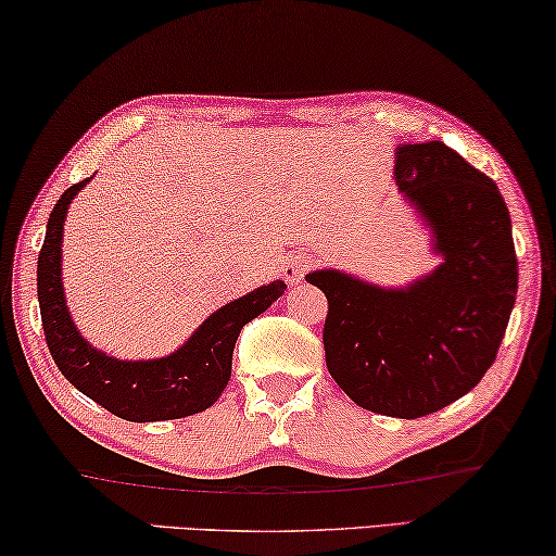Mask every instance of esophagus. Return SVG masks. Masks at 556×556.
<instances>
[{"mask_svg": "<svg viewBox=\"0 0 556 556\" xmlns=\"http://www.w3.org/2000/svg\"><path fill=\"white\" fill-rule=\"evenodd\" d=\"M309 267H312V256L306 252H296L285 262V269H281V275H285L289 285H300L306 271H309Z\"/></svg>", "mask_w": 556, "mask_h": 556, "instance_id": "obj_1", "label": "esophagus"}]
</instances>
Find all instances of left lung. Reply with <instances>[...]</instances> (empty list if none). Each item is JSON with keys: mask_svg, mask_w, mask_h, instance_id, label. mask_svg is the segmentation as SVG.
<instances>
[{"mask_svg": "<svg viewBox=\"0 0 556 556\" xmlns=\"http://www.w3.org/2000/svg\"><path fill=\"white\" fill-rule=\"evenodd\" d=\"M394 179L434 237L442 264L384 289L337 269L306 281L327 296L325 357L362 409L417 419L479 384L517 300L511 219L494 181L442 142L396 147Z\"/></svg>", "mask_w": 556, "mask_h": 556, "instance_id": "8db88e82", "label": "left lung"}]
</instances>
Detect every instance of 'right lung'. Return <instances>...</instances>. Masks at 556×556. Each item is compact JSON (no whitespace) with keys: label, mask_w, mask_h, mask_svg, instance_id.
<instances>
[{"label":"right lung","mask_w":556,"mask_h":556,"mask_svg":"<svg viewBox=\"0 0 556 556\" xmlns=\"http://www.w3.org/2000/svg\"><path fill=\"white\" fill-rule=\"evenodd\" d=\"M87 181L66 189L54 204L37 262L41 327L54 364L81 394L127 421H164L204 412L219 400L229 382L239 331L269 309L287 285L277 279L225 304L169 357L124 362L94 350L74 327L62 289L66 206Z\"/></svg>","instance_id":"obj_1"}]
</instances>
